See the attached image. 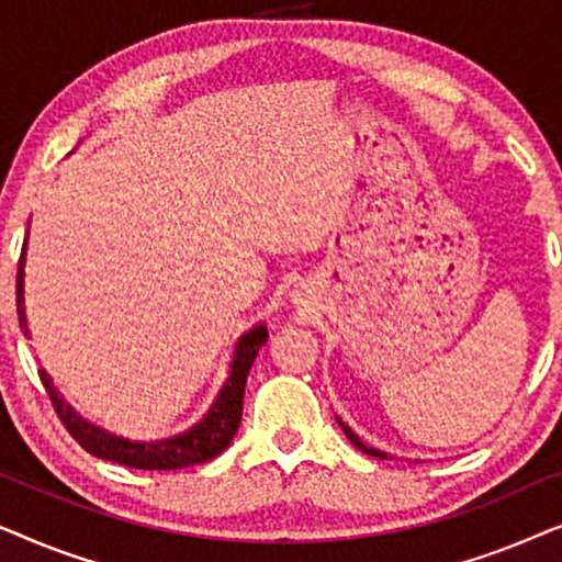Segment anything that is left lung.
Instances as JSON below:
<instances>
[{"label": "left lung", "mask_w": 562, "mask_h": 562, "mask_svg": "<svg viewBox=\"0 0 562 562\" xmlns=\"http://www.w3.org/2000/svg\"><path fill=\"white\" fill-rule=\"evenodd\" d=\"M340 427H342V432L345 435H348V440L352 442V445H356V448L358 450H363L366 452V456H373V458H386V452H381V450H373V448H368V445H363V442H360V437L356 435V432H352V429L348 427V425H342V422H340Z\"/></svg>", "instance_id": "obj_1"}]
</instances>
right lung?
Listing matches in <instances>:
<instances>
[{
    "label": "right lung",
    "mask_w": 562,
    "mask_h": 562,
    "mask_svg": "<svg viewBox=\"0 0 562 562\" xmlns=\"http://www.w3.org/2000/svg\"><path fill=\"white\" fill-rule=\"evenodd\" d=\"M25 248L27 243L22 245L20 260H18V319L20 327L27 333V319H25V299H22V276H25ZM268 333L266 327H256L250 329L248 335L240 337L235 350V360H233V373L225 383V389L220 391L217 402L210 409V414L199 422L196 427H191L189 432H183L179 437H171V440H160V442H127L120 440V437H112L102 432V429L87 425L81 422L76 414L71 412V406H66L60 402L56 389L50 386L48 375L43 371L41 381L45 391H48L53 409H56L58 419L64 422V427L68 429V435L74 437L76 442L81 445L83 450L91 452V456L102 458V460H112V463L127 465V468H137V471H176V468H189V465H199L206 463V460L217 458L222 450L233 442V437L240 427L243 419V396H245V381H248L250 366L258 356L260 345H266Z\"/></svg>",
    "instance_id": "right-lung-1"
}]
</instances>
